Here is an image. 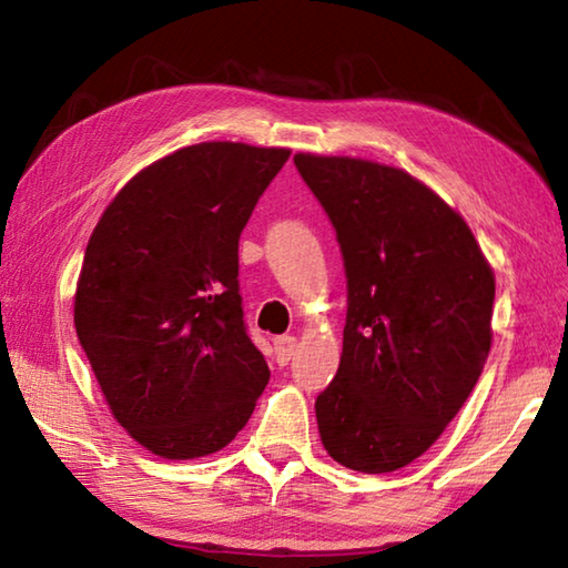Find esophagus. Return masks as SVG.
Returning <instances> with one entry per match:
<instances>
[{"label":"esophagus","mask_w":568,"mask_h":568,"mask_svg":"<svg viewBox=\"0 0 568 568\" xmlns=\"http://www.w3.org/2000/svg\"><path fill=\"white\" fill-rule=\"evenodd\" d=\"M273 348H275V361L281 365H287V361H291L295 353V338L293 335H277L273 341Z\"/></svg>","instance_id":"1"}]
</instances>
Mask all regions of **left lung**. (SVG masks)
<instances>
[{
    "instance_id": "1",
    "label": "left lung",
    "mask_w": 568,
    "mask_h": 568,
    "mask_svg": "<svg viewBox=\"0 0 568 568\" xmlns=\"http://www.w3.org/2000/svg\"><path fill=\"white\" fill-rule=\"evenodd\" d=\"M338 237L343 355L315 398L321 440L345 468L388 474L436 444L491 351L494 271L434 190L355 158H293Z\"/></svg>"
}]
</instances>
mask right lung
<instances>
[{
	"label": "right lung",
	"instance_id": "right-lung-1",
	"mask_svg": "<svg viewBox=\"0 0 568 568\" xmlns=\"http://www.w3.org/2000/svg\"><path fill=\"white\" fill-rule=\"evenodd\" d=\"M291 150L200 142L138 172L84 250L74 328L112 416L172 460L225 448L271 371L250 341L237 243Z\"/></svg>",
	"mask_w": 568,
	"mask_h": 568
}]
</instances>
